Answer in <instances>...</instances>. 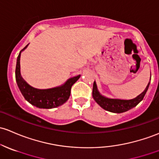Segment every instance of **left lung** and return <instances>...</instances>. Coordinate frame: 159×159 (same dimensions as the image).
I'll return each mask as SVG.
<instances>
[{
	"instance_id": "obj_1",
	"label": "left lung",
	"mask_w": 159,
	"mask_h": 159,
	"mask_svg": "<svg viewBox=\"0 0 159 159\" xmlns=\"http://www.w3.org/2000/svg\"><path fill=\"white\" fill-rule=\"evenodd\" d=\"M148 83V86H146V89L140 95H138L136 98L131 100H121V99H111V98H107L101 95L97 89V86L95 83L94 82L93 88V97L94 100L100 105L102 108L107 111L113 112V113H123L129 111V109L133 108L138 105L139 102L144 98L146 92H147L148 86H149Z\"/></svg>"
}]
</instances>
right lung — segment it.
Segmentation results:
<instances>
[{"instance_id": "add662e5", "label": "right lung", "mask_w": 159, "mask_h": 159, "mask_svg": "<svg viewBox=\"0 0 159 159\" xmlns=\"http://www.w3.org/2000/svg\"><path fill=\"white\" fill-rule=\"evenodd\" d=\"M20 53L17 57L15 73L18 87L25 100L39 108H54L65 103L70 95L71 87L79 80L80 75L68 80L65 84L60 87L49 89H37L27 84L20 76Z\"/></svg>"}]
</instances>
